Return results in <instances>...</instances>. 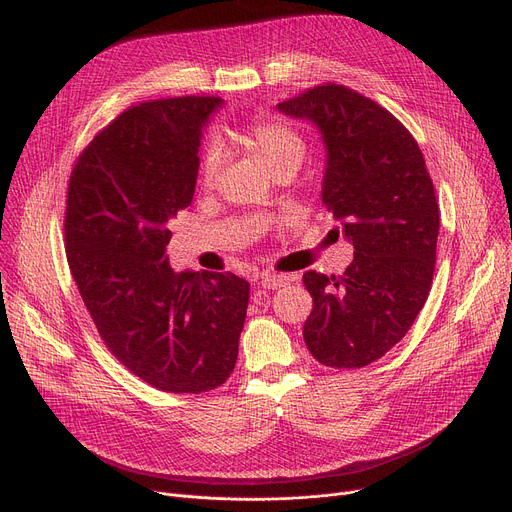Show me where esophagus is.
<instances>
[{"label":"esophagus","instance_id":"esophagus-1","mask_svg":"<svg viewBox=\"0 0 512 512\" xmlns=\"http://www.w3.org/2000/svg\"><path fill=\"white\" fill-rule=\"evenodd\" d=\"M289 283V277H285V274H262L260 277V285L264 287V289H281V287H285Z\"/></svg>","mask_w":512,"mask_h":512}]
</instances>
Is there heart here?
<instances>
[{
  "label": "heart",
  "mask_w": 512,
  "mask_h": 512,
  "mask_svg": "<svg viewBox=\"0 0 512 512\" xmlns=\"http://www.w3.org/2000/svg\"><path fill=\"white\" fill-rule=\"evenodd\" d=\"M248 139L256 153L262 157L264 164L274 172H285L301 166L303 157L307 153L305 139L301 133H297L291 125L274 119H260L252 125ZM225 160V149L221 141L213 139L209 141L205 155H203V166H201V178L205 186H211L223 166Z\"/></svg>",
  "instance_id": "obj_1"
}]
</instances>
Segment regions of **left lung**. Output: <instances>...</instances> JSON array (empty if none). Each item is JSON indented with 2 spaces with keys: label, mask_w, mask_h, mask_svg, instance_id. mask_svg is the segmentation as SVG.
Segmentation results:
<instances>
[{
  "label": "left lung",
  "mask_w": 512,
  "mask_h": 512,
  "mask_svg": "<svg viewBox=\"0 0 512 512\" xmlns=\"http://www.w3.org/2000/svg\"><path fill=\"white\" fill-rule=\"evenodd\" d=\"M277 110L318 129L322 203L355 248L340 277L303 274L313 297L303 340L322 365L361 369L406 336L426 303L439 238L435 188L406 127L357 92L318 86Z\"/></svg>",
  "instance_id": "left-lung-1"
}]
</instances>
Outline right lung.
<instances>
[{
    "mask_svg": "<svg viewBox=\"0 0 512 512\" xmlns=\"http://www.w3.org/2000/svg\"><path fill=\"white\" fill-rule=\"evenodd\" d=\"M221 98L143 102L112 121L69 180L65 244L73 281L112 355L170 393L219 387L238 361L250 283L174 272L170 223L192 203L199 147Z\"/></svg>",
    "mask_w": 512,
    "mask_h": 512,
    "instance_id": "1",
    "label": "right lung"
}]
</instances>
